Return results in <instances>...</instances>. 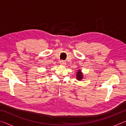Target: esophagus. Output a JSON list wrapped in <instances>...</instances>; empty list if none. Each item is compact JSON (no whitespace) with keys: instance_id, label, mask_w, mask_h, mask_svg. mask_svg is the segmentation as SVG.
Returning a JSON list of instances; mask_svg holds the SVG:
<instances>
[{"instance_id":"esophagus-1","label":"esophagus","mask_w":126,"mask_h":126,"mask_svg":"<svg viewBox=\"0 0 126 126\" xmlns=\"http://www.w3.org/2000/svg\"><path fill=\"white\" fill-rule=\"evenodd\" d=\"M60 64L61 65H64L66 64V62L65 61H64L63 60H62L60 61Z\"/></svg>"}]
</instances>
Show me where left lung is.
I'll return each mask as SVG.
<instances>
[{
  "label": "left lung",
  "mask_w": 126,
  "mask_h": 126,
  "mask_svg": "<svg viewBox=\"0 0 126 126\" xmlns=\"http://www.w3.org/2000/svg\"><path fill=\"white\" fill-rule=\"evenodd\" d=\"M83 77V73H82L80 70H78V72H77V75H76V78L78 80H82Z\"/></svg>",
  "instance_id": "obj_1"
}]
</instances>
